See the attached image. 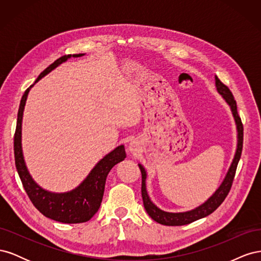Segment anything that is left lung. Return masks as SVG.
Wrapping results in <instances>:
<instances>
[{"mask_svg":"<svg viewBox=\"0 0 261 261\" xmlns=\"http://www.w3.org/2000/svg\"><path fill=\"white\" fill-rule=\"evenodd\" d=\"M216 86L219 93L222 94L224 100L227 102L228 106L231 107L236 125H238L239 141H238V149H236V153L234 155L233 162L231 164L230 169H228V172L224 180L222 181V184L220 185V187L217 189L216 193L213 194L206 202L202 203L201 206H199L198 208H196L194 210L187 211V212H179V213H171V212L162 211L151 202L146 191V171L140 164H138L141 172V196H143L144 206L148 215L158 223L163 224V225H169V226L170 225L177 226V225H185V224L192 223L196 220H199L201 218L211 215L213 211L219 208L220 204L222 203L226 198L227 194L230 193V189L232 187L233 179L235 176L236 168H238V164L241 159V154L243 150L244 128H243L242 120L238 113V106H236V101L234 99V96L232 94L231 90L228 89V87L221 82L217 76H216Z\"/></svg>","mask_w":261,"mask_h":261,"instance_id":"1","label":"left lung"}]
</instances>
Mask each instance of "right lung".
<instances>
[{"label":"right lung","instance_id":"add662e5","mask_svg":"<svg viewBox=\"0 0 261 261\" xmlns=\"http://www.w3.org/2000/svg\"><path fill=\"white\" fill-rule=\"evenodd\" d=\"M82 55L84 54H68L61 57L39 75L36 83L70 57L78 58L82 57ZM28 92L29 88L22 94V98L20 100L16 130H15L14 135L15 164H16V169L23 189L26 191L30 201L44 217L54 221H59L62 223L87 222L96 215L100 208L109 172L111 171L115 164L123 161L126 158L124 146H118L113 151L107 154L101 161H99L87 178L74 191L64 194H53L44 191L31 178L26 168L25 161H23L21 151V118Z\"/></svg>","mask_w":261,"mask_h":261}]
</instances>
